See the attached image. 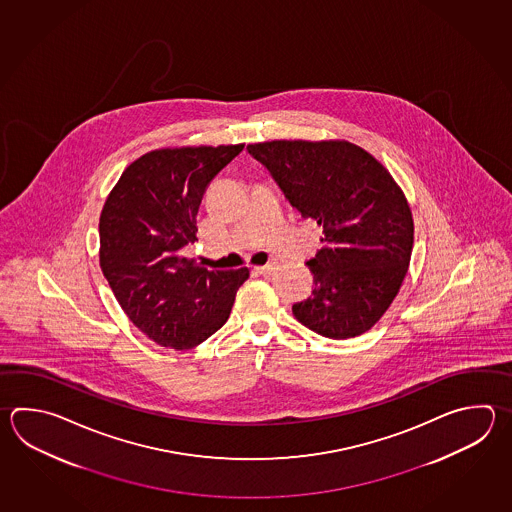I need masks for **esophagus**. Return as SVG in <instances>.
Instances as JSON below:
<instances>
[{
  "label": "esophagus",
  "instance_id": "obj_1",
  "mask_svg": "<svg viewBox=\"0 0 512 512\" xmlns=\"http://www.w3.org/2000/svg\"><path fill=\"white\" fill-rule=\"evenodd\" d=\"M275 270V264H264V266H255V272L261 275H270Z\"/></svg>",
  "mask_w": 512,
  "mask_h": 512
}]
</instances>
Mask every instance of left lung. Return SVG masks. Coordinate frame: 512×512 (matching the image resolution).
Here are the masks:
<instances>
[{"label":"left lung","instance_id":"obj_1","mask_svg":"<svg viewBox=\"0 0 512 512\" xmlns=\"http://www.w3.org/2000/svg\"><path fill=\"white\" fill-rule=\"evenodd\" d=\"M248 151L303 219L323 228L306 262L312 295L292 306L299 323L330 339L365 334L383 317L408 272L414 220L386 167L346 140H272Z\"/></svg>","mask_w":512,"mask_h":512}]
</instances>
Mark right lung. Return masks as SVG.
I'll return each mask as SVG.
<instances>
[{
    "label": "right lung",
    "instance_id": "add662e5",
    "mask_svg": "<svg viewBox=\"0 0 512 512\" xmlns=\"http://www.w3.org/2000/svg\"><path fill=\"white\" fill-rule=\"evenodd\" d=\"M244 149L166 147L136 158L100 215V268L131 323L157 345L189 350L230 317L248 268L208 270L182 255L197 240L206 188Z\"/></svg>",
    "mask_w": 512,
    "mask_h": 512
}]
</instances>
